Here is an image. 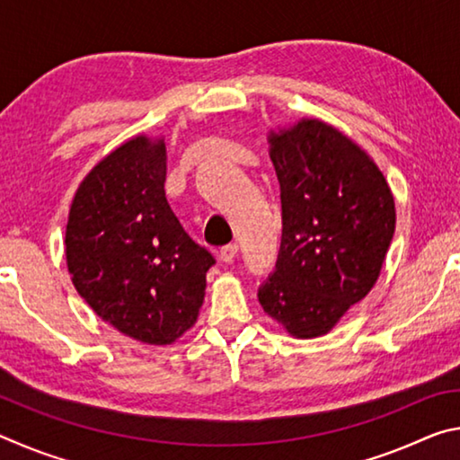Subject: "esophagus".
Instances as JSON below:
<instances>
[{
    "mask_svg": "<svg viewBox=\"0 0 460 460\" xmlns=\"http://www.w3.org/2000/svg\"><path fill=\"white\" fill-rule=\"evenodd\" d=\"M237 253H239V245H237V243H229V245L221 247L219 258H221V261H225V263H231L233 260L237 258Z\"/></svg>",
    "mask_w": 460,
    "mask_h": 460,
    "instance_id": "obj_1",
    "label": "esophagus"
}]
</instances>
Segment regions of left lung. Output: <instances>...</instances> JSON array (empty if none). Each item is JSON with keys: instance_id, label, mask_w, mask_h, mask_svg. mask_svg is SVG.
Listing matches in <instances>:
<instances>
[{"instance_id": "left-lung-1", "label": "left lung", "mask_w": 460, "mask_h": 460, "mask_svg": "<svg viewBox=\"0 0 460 460\" xmlns=\"http://www.w3.org/2000/svg\"><path fill=\"white\" fill-rule=\"evenodd\" d=\"M282 190V247L260 305L294 339L329 334L376 286L395 200L376 160L316 118L268 131Z\"/></svg>"}]
</instances>
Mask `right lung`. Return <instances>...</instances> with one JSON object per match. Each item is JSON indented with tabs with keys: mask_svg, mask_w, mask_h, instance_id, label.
<instances>
[{
	"mask_svg": "<svg viewBox=\"0 0 460 460\" xmlns=\"http://www.w3.org/2000/svg\"><path fill=\"white\" fill-rule=\"evenodd\" d=\"M164 136L103 155L76 189L65 233L73 284L101 321L144 345H172L205 302L213 255L170 208Z\"/></svg>",
	"mask_w": 460,
	"mask_h": 460,
	"instance_id": "add662e5",
	"label": "right lung"
}]
</instances>
